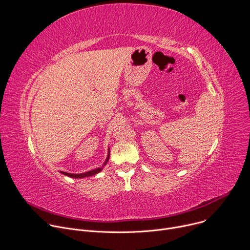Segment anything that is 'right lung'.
Returning a JSON list of instances; mask_svg holds the SVG:
<instances>
[{
    "instance_id": "1",
    "label": "right lung",
    "mask_w": 250,
    "mask_h": 250,
    "mask_svg": "<svg viewBox=\"0 0 250 250\" xmlns=\"http://www.w3.org/2000/svg\"><path fill=\"white\" fill-rule=\"evenodd\" d=\"M109 158H110V153H109L108 158H106V160H105V162L104 163L103 166H104L105 163L108 162ZM101 171H102V168H97V169H94V170H91V171H88V172L82 173V174H71V173H66V172H61V173L64 174V175H67V176H69V177H72V178H83V177H88V176L95 175V174H97V173H99V172H101Z\"/></svg>"
}]
</instances>
